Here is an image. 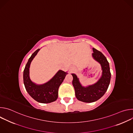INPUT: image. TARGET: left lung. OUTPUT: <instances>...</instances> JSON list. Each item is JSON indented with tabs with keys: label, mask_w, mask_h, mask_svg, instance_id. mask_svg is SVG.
<instances>
[{
	"label": "left lung",
	"mask_w": 133,
	"mask_h": 133,
	"mask_svg": "<svg viewBox=\"0 0 133 133\" xmlns=\"http://www.w3.org/2000/svg\"><path fill=\"white\" fill-rule=\"evenodd\" d=\"M92 50L94 58L101 64L103 70L102 76L98 82L93 85L84 87L79 83L76 75L71 74L76 97L79 101L85 103H92L100 99L107 91L111 77L109 63L105 56L95 48H93Z\"/></svg>",
	"instance_id": "1"
}]
</instances>
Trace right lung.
Listing matches in <instances>:
<instances>
[{
	"label": "right lung",
	"mask_w": 133,
	"mask_h": 133,
	"mask_svg": "<svg viewBox=\"0 0 133 133\" xmlns=\"http://www.w3.org/2000/svg\"><path fill=\"white\" fill-rule=\"evenodd\" d=\"M39 50V49H38L31 55L26 65L23 74L24 83L27 91L35 101L42 103H49L57 99L58 88L67 73L60 70L50 81L44 85H37L33 83L29 78V67L32 60Z\"/></svg>",
	"instance_id": "1"
}]
</instances>
